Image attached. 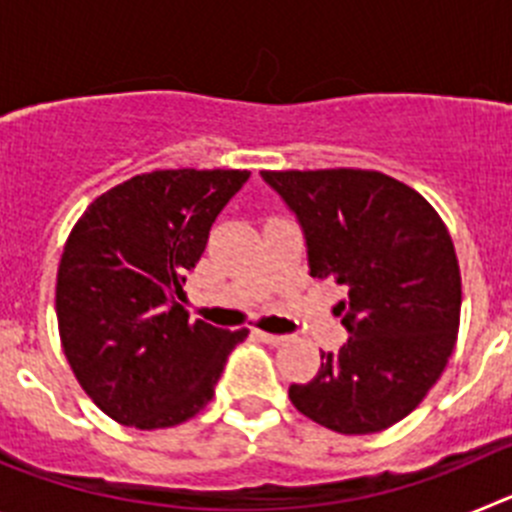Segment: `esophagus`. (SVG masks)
<instances>
[{"mask_svg": "<svg viewBox=\"0 0 512 512\" xmlns=\"http://www.w3.org/2000/svg\"><path fill=\"white\" fill-rule=\"evenodd\" d=\"M256 336H259L264 343H269V346H282V343L287 341V336H279V333H264V330H256Z\"/></svg>", "mask_w": 512, "mask_h": 512, "instance_id": "esophagus-1", "label": "esophagus"}]
</instances>
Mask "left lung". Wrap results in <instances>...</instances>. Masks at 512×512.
Segmentation results:
<instances>
[{"label": "left lung", "mask_w": 512, "mask_h": 512, "mask_svg": "<svg viewBox=\"0 0 512 512\" xmlns=\"http://www.w3.org/2000/svg\"><path fill=\"white\" fill-rule=\"evenodd\" d=\"M305 233L310 274L348 297L338 354L289 387L315 423L346 436L395 425L418 408L454 351L461 274L454 241L423 194L382 171H261Z\"/></svg>", "instance_id": "1"}]
</instances>
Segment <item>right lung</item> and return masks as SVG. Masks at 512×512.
Returning a JSON list of instances; mask_svg holds the SVG:
<instances>
[{"instance_id": "obj_1", "label": "right lung", "mask_w": 512, "mask_h": 512, "mask_svg": "<svg viewBox=\"0 0 512 512\" xmlns=\"http://www.w3.org/2000/svg\"><path fill=\"white\" fill-rule=\"evenodd\" d=\"M241 169H166L99 194L63 246L56 315L63 354L102 413L140 431L194 418L248 330L189 323L179 305Z\"/></svg>"}]
</instances>
